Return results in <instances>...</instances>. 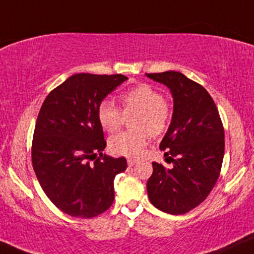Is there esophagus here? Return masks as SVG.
<instances>
[{"label":"esophagus","mask_w":254,"mask_h":254,"mask_svg":"<svg viewBox=\"0 0 254 254\" xmlns=\"http://www.w3.org/2000/svg\"><path fill=\"white\" fill-rule=\"evenodd\" d=\"M137 163V160L136 158H127V165L129 166H134Z\"/></svg>","instance_id":"1"}]
</instances>
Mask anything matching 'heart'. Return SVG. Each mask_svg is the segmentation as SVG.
<instances>
[{"instance_id":"1","label":"heart","mask_w":254,"mask_h":254,"mask_svg":"<svg viewBox=\"0 0 254 254\" xmlns=\"http://www.w3.org/2000/svg\"><path fill=\"white\" fill-rule=\"evenodd\" d=\"M125 114L136 113L134 131H123L109 140V148L117 155L136 157L147 145L150 135L160 136L167 130L172 119V107L162 93L151 84H139L119 96ZM97 119L107 132H115L124 123V114L108 99L97 108Z\"/></svg>"}]
</instances>
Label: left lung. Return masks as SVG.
Returning <instances> with one entry per match:
<instances>
[{
    "instance_id": "1",
    "label": "left lung",
    "mask_w": 254,
    "mask_h": 254,
    "mask_svg": "<svg viewBox=\"0 0 254 254\" xmlns=\"http://www.w3.org/2000/svg\"><path fill=\"white\" fill-rule=\"evenodd\" d=\"M146 76L166 84L173 96L172 122L160 143L173 167L152 162L153 172L146 186L148 199L168 214H186L205 200L221 172V118L206 89L183 73L166 71Z\"/></svg>"
}]
</instances>
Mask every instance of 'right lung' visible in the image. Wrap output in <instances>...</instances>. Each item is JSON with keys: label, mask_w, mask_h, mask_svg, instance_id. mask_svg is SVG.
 Listing matches in <instances>:
<instances>
[{"label": "right lung", "mask_w": 254, "mask_h": 254, "mask_svg": "<svg viewBox=\"0 0 254 254\" xmlns=\"http://www.w3.org/2000/svg\"><path fill=\"white\" fill-rule=\"evenodd\" d=\"M125 79L76 73L54 88L40 108L33 168L51 203L70 216L89 219L107 211L114 200L115 176L127 170L124 157L102 153L107 142L97 119L99 103Z\"/></svg>", "instance_id": "obj_1"}]
</instances>
